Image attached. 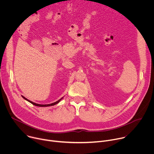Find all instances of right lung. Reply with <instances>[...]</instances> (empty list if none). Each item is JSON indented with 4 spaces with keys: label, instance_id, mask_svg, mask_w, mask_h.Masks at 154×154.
Wrapping results in <instances>:
<instances>
[{
    "label": "right lung",
    "instance_id": "add662e5",
    "mask_svg": "<svg viewBox=\"0 0 154 154\" xmlns=\"http://www.w3.org/2000/svg\"><path fill=\"white\" fill-rule=\"evenodd\" d=\"M23 97L24 99H26V100H27L28 102H30L31 103H32L33 105H36V106H52V105H55V104H57V103H58L62 99H63V97H61L60 100H57V101H56L55 102H54V103H50V104H45V105H41V104H38V103H34V102H32V101H30V100H28L27 99H26L25 97H24V96H22Z\"/></svg>",
    "mask_w": 154,
    "mask_h": 154
}]
</instances>
